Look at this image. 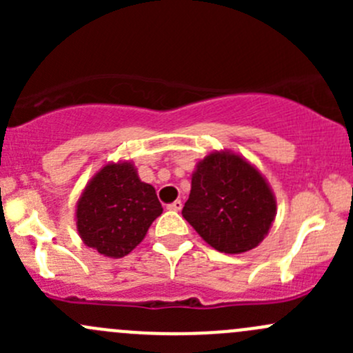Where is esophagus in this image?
Instances as JSON below:
<instances>
[{
	"mask_svg": "<svg viewBox=\"0 0 353 353\" xmlns=\"http://www.w3.org/2000/svg\"><path fill=\"white\" fill-rule=\"evenodd\" d=\"M181 208H183V201L181 199H176L174 203L167 205V210H172V212H181Z\"/></svg>",
	"mask_w": 353,
	"mask_h": 353,
	"instance_id": "esophagus-1",
	"label": "esophagus"
}]
</instances>
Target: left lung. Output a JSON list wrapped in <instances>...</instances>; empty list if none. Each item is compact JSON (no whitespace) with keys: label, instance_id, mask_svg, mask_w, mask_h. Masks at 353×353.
<instances>
[{"label":"left lung","instance_id":"left-lung-1","mask_svg":"<svg viewBox=\"0 0 353 353\" xmlns=\"http://www.w3.org/2000/svg\"><path fill=\"white\" fill-rule=\"evenodd\" d=\"M275 215L268 181L243 155L212 152L196 163L183 216L213 249L251 251L268 236Z\"/></svg>","mask_w":353,"mask_h":353}]
</instances>
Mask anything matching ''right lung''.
Here are the masks:
<instances>
[{
    "label": "right lung",
    "instance_id": "obj_1",
    "mask_svg": "<svg viewBox=\"0 0 353 353\" xmlns=\"http://www.w3.org/2000/svg\"><path fill=\"white\" fill-rule=\"evenodd\" d=\"M162 213L155 188L138 177L133 162H109L77 203V230L85 245L108 258L130 254Z\"/></svg>",
    "mask_w": 353,
    "mask_h": 353
}]
</instances>
